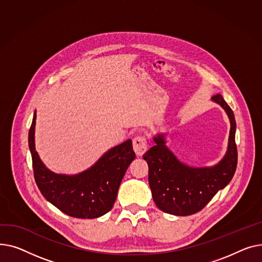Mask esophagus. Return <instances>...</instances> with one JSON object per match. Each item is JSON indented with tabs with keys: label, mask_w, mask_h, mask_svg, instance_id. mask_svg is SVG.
<instances>
[{
	"label": "esophagus",
	"mask_w": 262,
	"mask_h": 262,
	"mask_svg": "<svg viewBox=\"0 0 262 262\" xmlns=\"http://www.w3.org/2000/svg\"><path fill=\"white\" fill-rule=\"evenodd\" d=\"M133 149L136 153L137 157H142L144 153L147 151V140L145 135H137L133 140Z\"/></svg>",
	"instance_id": "1"
}]
</instances>
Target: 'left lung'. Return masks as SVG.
I'll list each match as a JSON object with an SVG mask.
<instances>
[{"label": "left lung", "instance_id": "1", "mask_svg": "<svg viewBox=\"0 0 262 262\" xmlns=\"http://www.w3.org/2000/svg\"><path fill=\"white\" fill-rule=\"evenodd\" d=\"M212 100L223 107L230 120L228 149L218 165L191 168L180 163L165 146L163 135L155 137L156 145L143 156L149 167L148 180L153 201L167 213L189 216L202 210L214 194L232 181L236 172L238 151L234 112L220 94L212 96Z\"/></svg>", "mask_w": 262, "mask_h": 262}]
</instances>
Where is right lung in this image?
<instances>
[{"label": "right lung", "instance_id": "add662e5", "mask_svg": "<svg viewBox=\"0 0 262 262\" xmlns=\"http://www.w3.org/2000/svg\"><path fill=\"white\" fill-rule=\"evenodd\" d=\"M35 125L36 113L28 133V145L35 181L43 196L74 218L94 219L110 211L115 203L121 180L135 159L132 141L128 140L112 148L82 173L56 174L39 159L35 149Z\"/></svg>", "mask_w": 262, "mask_h": 262}]
</instances>
